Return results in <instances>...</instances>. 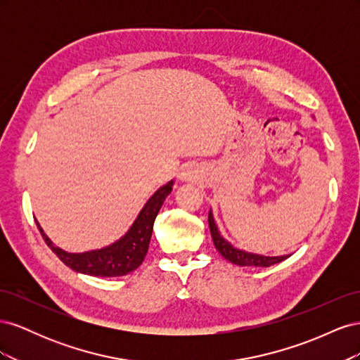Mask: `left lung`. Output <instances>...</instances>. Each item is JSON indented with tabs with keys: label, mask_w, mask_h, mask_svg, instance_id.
<instances>
[{
	"label": "left lung",
	"mask_w": 360,
	"mask_h": 360,
	"mask_svg": "<svg viewBox=\"0 0 360 360\" xmlns=\"http://www.w3.org/2000/svg\"><path fill=\"white\" fill-rule=\"evenodd\" d=\"M209 226H210V233H212V238H213V243H214L216 249L219 250L221 255L225 259L231 261L233 264L269 267L271 264L281 263V261H284L287 258V255H284V257H261V255L248 254V252H243V250H238V249L233 248L230 243L225 240V238H222L219 231H217V226L214 224L212 212H209Z\"/></svg>",
	"instance_id": "left-lung-1"
}]
</instances>
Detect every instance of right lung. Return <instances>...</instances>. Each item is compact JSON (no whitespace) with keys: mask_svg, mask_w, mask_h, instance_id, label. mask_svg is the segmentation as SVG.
I'll use <instances>...</instances> for the list:
<instances>
[{"mask_svg":"<svg viewBox=\"0 0 360 360\" xmlns=\"http://www.w3.org/2000/svg\"><path fill=\"white\" fill-rule=\"evenodd\" d=\"M172 191V181L165 186H162L153 197H151L144 209L138 214V219L134 222L129 233L120 238L118 242L111 246L91 250V252L84 254H68L63 249L53 246L48 236L43 233L39 226V231L43 237V240L51 248L64 264L70 267L75 271H79L84 275L97 276V278H112V276H124L130 271L138 269L147 255L151 233H153V224L156 216L160 210V207L165 198Z\"/></svg>","mask_w":360,"mask_h":360,"instance_id":"1","label":"right lung"}]
</instances>
